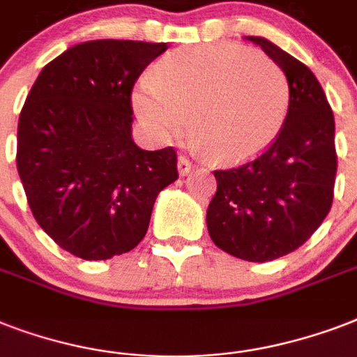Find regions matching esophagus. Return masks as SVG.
Returning a JSON list of instances; mask_svg holds the SVG:
<instances>
[{
	"mask_svg": "<svg viewBox=\"0 0 357 357\" xmlns=\"http://www.w3.org/2000/svg\"><path fill=\"white\" fill-rule=\"evenodd\" d=\"M190 168H192V162H190L189 159H187V157H185V155L179 157V159H178V170H179V174H181V176H185V174L190 172Z\"/></svg>",
	"mask_w": 357,
	"mask_h": 357,
	"instance_id": "1",
	"label": "esophagus"
}]
</instances>
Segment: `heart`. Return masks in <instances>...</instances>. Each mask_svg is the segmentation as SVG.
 <instances>
[{
  "instance_id": "b5f03b06",
  "label": "heart",
  "mask_w": 357,
  "mask_h": 357,
  "mask_svg": "<svg viewBox=\"0 0 357 357\" xmlns=\"http://www.w3.org/2000/svg\"><path fill=\"white\" fill-rule=\"evenodd\" d=\"M135 111L157 139H195L215 162L259 155L282 131L289 109L283 70L263 53L228 42L168 53L155 79H142Z\"/></svg>"
}]
</instances>
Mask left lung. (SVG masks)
Instances as JSON below:
<instances>
[{
    "mask_svg": "<svg viewBox=\"0 0 357 357\" xmlns=\"http://www.w3.org/2000/svg\"><path fill=\"white\" fill-rule=\"evenodd\" d=\"M248 40L287 77V116L261 155L213 172L217 192L207 207V229L224 252L265 263L300 248L332 209L335 122L321 83L304 63L261 36Z\"/></svg>",
    "mask_w": 357,
    "mask_h": 357,
    "instance_id": "obj_1",
    "label": "left lung"
}]
</instances>
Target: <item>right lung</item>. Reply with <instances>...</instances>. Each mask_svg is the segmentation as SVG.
Masks as SVG:
<instances>
[{"label":"right lung","mask_w":357,"mask_h":357,"mask_svg":"<svg viewBox=\"0 0 357 357\" xmlns=\"http://www.w3.org/2000/svg\"><path fill=\"white\" fill-rule=\"evenodd\" d=\"M167 44L91 40L42 68L18 122L16 167L33 217L86 261L126 254L144 238L157 195L178 179L172 146L131 139V92Z\"/></svg>","instance_id":"obj_1"}]
</instances>
